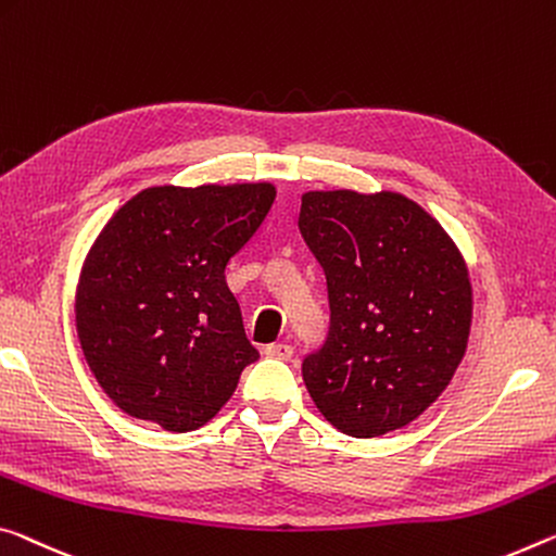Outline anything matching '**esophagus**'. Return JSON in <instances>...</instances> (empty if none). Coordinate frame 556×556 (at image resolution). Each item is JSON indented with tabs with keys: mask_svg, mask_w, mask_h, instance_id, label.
Segmentation results:
<instances>
[{
	"mask_svg": "<svg viewBox=\"0 0 556 556\" xmlns=\"http://www.w3.org/2000/svg\"><path fill=\"white\" fill-rule=\"evenodd\" d=\"M264 354L269 358H279V361H289L294 354V349L289 346V343H269V346H264Z\"/></svg>",
	"mask_w": 556,
	"mask_h": 556,
	"instance_id": "1",
	"label": "esophagus"
}]
</instances>
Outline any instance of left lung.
<instances>
[{
	"instance_id": "8db88e82",
	"label": "left lung",
	"mask_w": 556,
	"mask_h": 556,
	"mask_svg": "<svg viewBox=\"0 0 556 556\" xmlns=\"http://www.w3.org/2000/svg\"><path fill=\"white\" fill-rule=\"evenodd\" d=\"M299 230L319 260L329 331L302 361L321 416L354 438L408 426L465 356L472 289L465 262L416 202L378 192H306Z\"/></svg>"
}]
</instances>
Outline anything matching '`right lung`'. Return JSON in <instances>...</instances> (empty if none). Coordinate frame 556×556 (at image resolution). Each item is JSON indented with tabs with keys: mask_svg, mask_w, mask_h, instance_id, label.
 Segmentation results:
<instances>
[{
	"mask_svg": "<svg viewBox=\"0 0 556 556\" xmlns=\"http://www.w3.org/2000/svg\"><path fill=\"white\" fill-rule=\"evenodd\" d=\"M269 182L148 188L88 252L76 292L84 356L128 416L188 433L260 358L225 267L267 217Z\"/></svg>",
	"mask_w": 556,
	"mask_h": 556,
	"instance_id": "right-lung-1",
	"label": "right lung"
}]
</instances>
